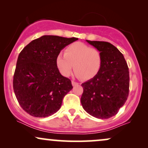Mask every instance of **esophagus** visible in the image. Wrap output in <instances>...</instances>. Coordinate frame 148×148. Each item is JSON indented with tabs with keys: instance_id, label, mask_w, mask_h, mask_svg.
Listing matches in <instances>:
<instances>
[{
	"instance_id": "esophagus-1",
	"label": "esophagus",
	"mask_w": 148,
	"mask_h": 148,
	"mask_svg": "<svg viewBox=\"0 0 148 148\" xmlns=\"http://www.w3.org/2000/svg\"><path fill=\"white\" fill-rule=\"evenodd\" d=\"M72 84L73 86H77V85H79V84H78L77 82H76V81H72Z\"/></svg>"
}]
</instances>
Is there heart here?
<instances>
[{"label": "heart", "mask_w": 148, "mask_h": 148, "mask_svg": "<svg viewBox=\"0 0 148 148\" xmlns=\"http://www.w3.org/2000/svg\"><path fill=\"white\" fill-rule=\"evenodd\" d=\"M56 63L60 74L69 76L73 64L76 76L84 80L94 78L102 65V54L100 51L82 42H75L64 50V54H58Z\"/></svg>", "instance_id": "obj_1"}]
</instances>
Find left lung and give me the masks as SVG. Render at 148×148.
<instances>
[{
	"label": "left lung",
	"instance_id": "1",
	"mask_svg": "<svg viewBox=\"0 0 148 148\" xmlns=\"http://www.w3.org/2000/svg\"><path fill=\"white\" fill-rule=\"evenodd\" d=\"M86 41L101 51L102 65L97 76L81 84V102L92 116L108 119L118 113L128 97V66L123 53L109 42Z\"/></svg>",
	"mask_w": 148,
	"mask_h": 148
}]
</instances>
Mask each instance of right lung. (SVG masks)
I'll list each match as a JSON object with an SVG mask.
<instances>
[{"instance_id": "right-lung-1", "label": "right lung", "mask_w": 148, "mask_h": 148, "mask_svg": "<svg viewBox=\"0 0 148 148\" xmlns=\"http://www.w3.org/2000/svg\"><path fill=\"white\" fill-rule=\"evenodd\" d=\"M78 38L43 35L26 45L18 55L13 88L20 106L28 114L46 118L58 111L64 97L73 88L61 75L56 59Z\"/></svg>"}]
</instances>
